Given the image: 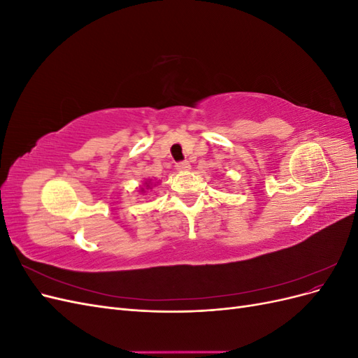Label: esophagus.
<instances>
[{"mask_svg":"<svg viewBox=\"0 0 358 358\" xmlns=\"http://www.w3.org/2000/svg\"><path fill=\"white\" fill-rule=\"evenodd\" d=\"M189 162L188 161H179L176 162V169L180 170V171H185V170H189Z\"/></svg>","mask_w":358,"mask_h":358,"instance_id":"34e87169","label":"esophagus"}]
</instances>
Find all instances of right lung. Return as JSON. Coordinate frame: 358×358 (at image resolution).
Masks as SVG:
<instances>
[{
    "mask_svg": "<svg viewBox=\"0 0 358 358\" xmlns=\"http://www.w3.org/2000/svg\"><path fill=\"white\" fill-rule=\"evenodd\" d=\"M146 185H148V182H146ZM148 187H149V185H148Z\"/></svg>",
    "mask_w": 358,
    "mask_h": 358,
    "instance_id": "add662e5",
    "label": "right lung"
}]
</instances>
